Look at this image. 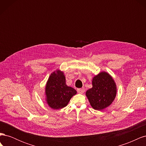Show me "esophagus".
Instances as JSON below:
<instances>
[{
  "instance_id": "obj_1",
  "label": "esophagus",
  "mask_w": 146,
  "mask_h": 146,
  "mask_svg": "<svg viewBox=\"0 0 146 146\" xmlns=\"http://www.w3.org/2000/svg\"><path fill=\"white\" fill-rule=\"evenodd\" d=\"M77 92L80 94H83V92H85V88H78V89H77Z\"/></svg>"
}]
</instances>
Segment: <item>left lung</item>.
I'll return each mask as SVG.
<instances>
[{
    "instance_id": "8db88e82",
    "label": "left lung",
    "mask_w": 146,
    "mask_h": 146,
    "mask_svg": "<svg viewBox=\"0 0 146 146\" xmlns=\"http://www.w3.org/2000/svg\"><path fill=\"white\" fill-rule=\"evenodd\" d=\"M92 85L86 92L91 107L99 111L109 107L117 93L116 84L112 76L105 71L100 72L92 78Z\"/></svg>"
}]
</instances>
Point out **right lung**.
<instances>
[{
	"label": "right lung",
	"instance_id": "obj_1",
	"mask_svg": "<svg viewBox=\"0 0 146 146\" xmlns=\"http://www.w3.org/2000/svg\"><path fill=\"white\" fill-rule=\"evenodd\" d=\"M76 94V90L66 85L63 71L56 69L50 74L45 87V99L48 107L54 110L63 108Z\"/></svg>",
	"mask_w": 146,
	"mask_h": 146
}]
</instances>
